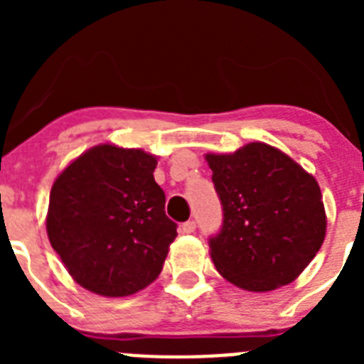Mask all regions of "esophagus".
Listing matches in <instances>:
<instances>
[{
  "label": "esophagus",
  "mask_w": 364,
  "mask_h": 364,
  "mask_svg": "<svg viewBox=\"0 0 364 364\" xmlns=\"http://www.w3.org/2000/svg\"><path fill=\"white\" fill-rule=\"evenodd\" d=\"M180 230H182V233H193V231L197 230V222H195V220L184 222V224H182V228H180Z\"/></svg>",
  "instance_id": "esophagus-1"
}]
</instances>
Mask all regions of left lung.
<instances>
[{
    "label": "left lung",
    "mask_w": 364,
    "mask_h": 364,
    "mask_svg": "<svg viewBox=\"0 0 364 364\" xmlns=\"http://www.w3.org/2000/svg\"><path fill=\"white\" fill-rule=\"evenodd\" d=\"M222 226L210 237L222 277L247 291L290 284L323 246L319 184L282 151L262 142L208 154Z\"/></svg>",
    "instance_id": "8db88e82"
}]
</instances>
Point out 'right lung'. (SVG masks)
<instances>
[{
    "mask_svg": "<svg viewBox=\"0 0 364 364\" xmlns=\"http://www.w3.org/2000/svg\"><path fill=\"white\" fill-rule=\"evenodd\" d=\"M156 159L142 149L96 146L74 160L50 189L47 235L85 290L124 297L162 272L176 222L154 182Z\"/></svg>",
    "mask_w": 364,
    "mask_h": 364,
    "instance_id": "1",
    "label": "right lung"
}]
</instances>
